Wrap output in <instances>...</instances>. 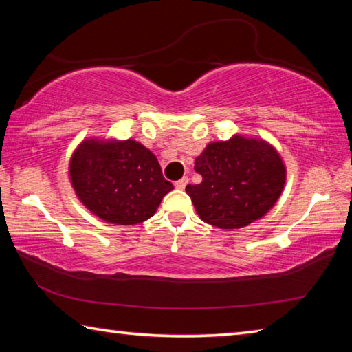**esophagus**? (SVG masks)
Here are the masks:
<instances>
[{
	"instance_id": "esophagus-1",
	"label": "esophagus",
	"mask_w": 352,
	"mask_h": 352,
	"mask_svg": "<svg viewBox=\"0 0 352 352\" xmlns=\"http://www.w3.org/2000/svg\"><path fill=\"white\" fill-rule=\"evenodd\" d=\"M188 183H189V178L188 177H183L178 182H175V188L177 189H184V188H186Z\"/></svg>"
}]
</instances>
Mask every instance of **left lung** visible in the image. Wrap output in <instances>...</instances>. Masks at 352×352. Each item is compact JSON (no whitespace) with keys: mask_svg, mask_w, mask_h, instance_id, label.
Segmentation results:
<instances>
[{"mask_svg":"<svg viewBox=\"0 0 352 352\" xmlns=\"http://www.w3.org/2000/svg\"><path fill=\"white\" fill-rule=\"evenodd\" d=\"M194 169L204 178L186 186L195 211L204 222L223 230L242 228L265 216L285 183L275 147L241 135L208 144Z\"/></svg>","mask_w":352,"mask_h":352,"instance_id":"left-lung-1","label":"left lung"}]
</instances>
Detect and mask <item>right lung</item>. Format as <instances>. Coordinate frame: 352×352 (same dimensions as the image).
<instances>
[{"label": "right lung", "instance_id": "add662e5", "mask_svg": "<svg viewBox=\"0 0 352 352\" xmlns=\"http://www.w3.org/2000/svg\"><path fill=\"white\" fill-rule=\"evenodd\" d=\"M69 178L82 204L115 225L151 219L174 189L157 157L133 140L82 141L71 157Z\"/></svg>", "mask_w": 352, "mask_h": 352}]
</instances>
